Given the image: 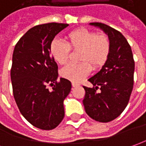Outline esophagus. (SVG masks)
<instances>
[{"mask_svg": "<svg viewBox=\"0 0 146 146\" xmlns=\"http://www.w3.org/2000/svg\"><path fill=\"white\" fill-rule=\"evenodd\" d=\"M79 86V84L75 83V82H72V86H73V87H77V86Z\"/></svg>", "mask_w": 146, "mask_h": 146, "instance_id": "1", "label": "esophagus"}]
</instances>
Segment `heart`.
Listing matches in <instances>:
<instances>
[{"mask_svg":"<svg viewBox=\"0 0 146 146\" xmlns=\"http://www.w3.org/2000/svg\"><path fill=\"white\" fill-rule=\"evenodd\" d=\"M66 43L52 41L50 52L54 60L60 65L68 62L71 50L80 51L79 64H69L60 70V76L73 82H80L94 69L106 64L111 51V41L106 33L97 34L85 28L70 32Z\"/></svg>","mask_w":146,"mask_h":146,"instance_id":"heart-1","label":"heart"}]
</instances>
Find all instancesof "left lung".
Here are the masks:
<instances>
[{
  "label": "left lung",
  "mask_w": 146,
  "mask_h": 146,
  "mask_svg": "<svg viewBox=\"0 0 146 146\" xmlns=\"http://www.w3.org/2000/svg\"><path fill=\"white\" fill-rule=\"evenodd\" d=\"M90 25L108 34L111 51L102 69L88 80L94 87L83 86L86 90L83 104L91 118L109 122L120 116L129 103L133 88L134 60L130 45L120 32L106 24Z\"/></svg>",
  "instance_id": "left-lung-1"
}]
</instances>
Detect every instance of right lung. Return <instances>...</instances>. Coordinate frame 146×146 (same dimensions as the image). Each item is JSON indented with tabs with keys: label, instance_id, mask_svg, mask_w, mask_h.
I'll use <instances>...</instances> for the list:
<instances>
[{
	"label": "right lung",
	"instance_id": "right-lung-1",
	"mask_svg": "<svg viewBox=\"0 0 146 146\" xmlns=\"http://www.w3.org/2000/svg\"><path fill=\"white\" fill-rule=\"evenodd\" d=\"M69 25L52 23L31 28L16 44L11 67L15 102L21 113L33 126L51 130L65 117L63 102L71 82L60 78L58 66L50 53L55 36ZM47 85L53 87L48 90Z\"/></svg>",
	"mask_w": 146,
	"mask_h": 146
}]
</instances>
